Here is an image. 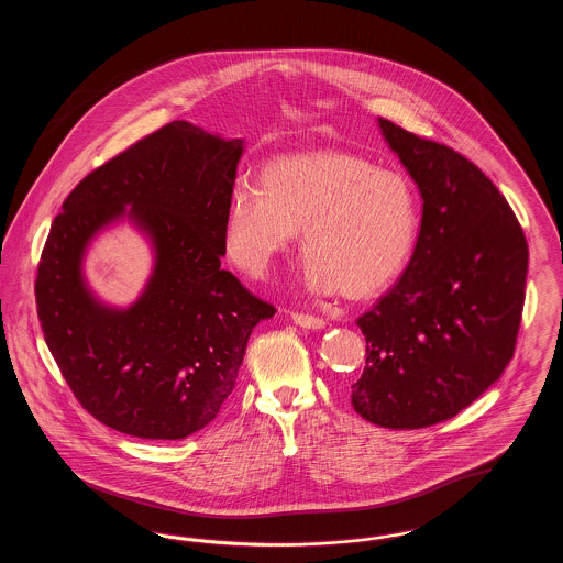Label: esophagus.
<instances>
[{"label": "esophagus", "instance_id": "34e87169", "mask_svg": "<svg viewBox=\"0 0 563 563\" xmlns=\"http://www.w3.org/2000/svg\"><path fill=\"white\" fill-rule=\"evenodd\" d=\"M294 322L295 324H299V327H303V329H324V324H327V322L319 319V317L299 314V312H295Z\"/></svg>", "mask_w": 563, "mask_h": 563}]
</instances>
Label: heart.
Returning a JSON list of instances; mask_svg holds the SVG:
<instances>
[{
  "mask_svg": "<svg viewBox=\"0 0 563 563\" xmlns=\"http://www.w3.org/2000/svg\"><path fill=\"white\" fill-rule=\"evenodd\" d=\"M301 228L306 287L367 297L407 264L420 228L418 198L401 173L342 152L269 162L260 186L241 181L225 217L232 262L264 276Z\"/></svg>",
  "mask_w": 563,
  "mask_h": 563,
  "instance_id": "heart-1",
  "label": "heart"
}]
</instances>
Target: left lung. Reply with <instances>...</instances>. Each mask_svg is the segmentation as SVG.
<instances>
[{"label": "left lung", "instance_id": "8db88e82", "mask_svg": "<svg viewBox=\"0 0 563 563\" xmlns=\"http://www.w3.org/2000/svg\"><path fill=\"white\" fill-rule=\"evenodd\" d=\"M422 198L413 255L356 324L367 365L352 407L384 429L450 420L507 369L521 322L528 242L509 202L452 147L377 118Z\"/></svg>", "mask_w": 563, "mask_h": 563}]
</instances>
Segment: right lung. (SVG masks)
<instances>
[{
    "instance_id": "add662e5",
    "label": "right lung",
    "mask_w": 563,
    "mask_h": 563,
    "mask_svg": "<svg viewBox=\"0 0 563 563\" xmlns=\"http://www.w3.org/2000/svg\"><path fill=\"white\" fill-rule=\"evenodd\" d=\"M242 152V139L170 122L92 170L54 219L37 317L76 399L109 429L168 441L205 429L234 390L251 331L276 312L221 269ZM122 220L151 244L153 272L133 305L113 307L82 262Z\"/></svg>"
}]
</instances>
